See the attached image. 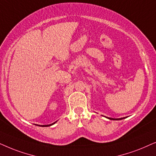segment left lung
<instances>
[{"mask_svg": "<svg viewBox=\"0 0 156 156\" xmlns=\"http://www.w3.org/2000/svg\"><path fill=\"white\" fill-rule=\"evenodd\" d=\"M107 118L108 119H110V120H122V119H124V118H126V117H124V118H108V117H105Z\"/></svg>", "mask_w": 156, "mask_h": 156, "instance_id": "8db88e82", "label": "left lung"}]
</instances>
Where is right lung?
<instances>
[{
    "label": "right lung",
    "mask_w": 156,
    "mask_h": 156,
    "mask_svg": "<svg viewBox=\"0 0 156 156\" xmlns=\"http://www.w3.org/2000/svg\"><path fill=\"white\" fill-rule=\"evenodd\" d=\"M57 121H55V122H54V123H51V124H49V125H37L36 124V126H42V127H48V126H52V125H53V124H55V123H56Z\"/></svg>",
    "instance_id": "1"
}]
</instances>
